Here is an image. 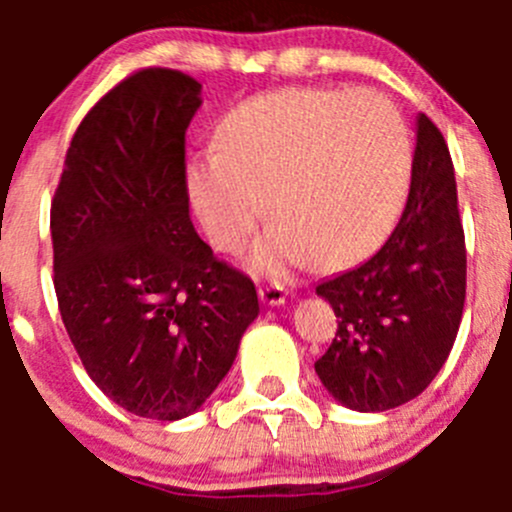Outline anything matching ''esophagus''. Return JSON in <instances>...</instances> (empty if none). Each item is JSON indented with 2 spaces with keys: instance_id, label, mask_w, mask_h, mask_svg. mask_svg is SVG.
Returning a JSON list of instances; mask_svg holds the SVG:
<instances>
[{
  "instance_id": "1",
  "label": "esophagus",
  "mask_w": 512,
  "mask_h": 512,
  "mask_svg": "<svg viewBox=\"0 0 512 512\" xmlns=\"http://www.w3.org/2000/svg\"><path fill=\"white\" fill-rule=\"evenodd\" d=\"M260 299L265 304H270V307H280L287 299V289L280 282H270V285L260 287Z\"/></svg>"
}]
</instances>
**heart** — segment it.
Listing matches in <instances>:
<instances>
[{
    "instance_id": "obj_1",
    "label": "heart",
    "mask_w": 512,
    "mask_h": 512,
    "mask_svg": "<svg viewBox=\"0 0 512 512\" xmlns=\"http://www.w3.org/2000/svg\"><path fill=\"white\" fill-rule=\"evenodd\" d=\"M414 178V136L374 91L280 89L218 118L213 151L188 158L183 188L220 252L250 242L262 213L275 223L255 247V270L312 260L349 267L374 255L401 218ZM266 205H261V198Z\"/></svg>"
}]
</instances>
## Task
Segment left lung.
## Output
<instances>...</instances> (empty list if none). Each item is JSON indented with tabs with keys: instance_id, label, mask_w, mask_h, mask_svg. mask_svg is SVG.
Masks as SVG:
<instances>
[{
	"instance_id": "8db88e82",
	"label": "left lung",
	"mask_w": 512,
	"mask_h": 512,
	"mask_svg": "<svg viewBox=\"0 0 512 512\" xmlns=\"http://www.w3.org/2000/svg\"><path fill=\"white\" fill-rule=\"evenodd\" d=\"M317 294L339 327L314 371L347 409H396L446 364L466 302V237L451 153L426 113L416 118L414 178L396 230Z\"/></svg>"
}]
</instances>
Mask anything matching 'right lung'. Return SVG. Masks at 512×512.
Listing matches in <instances>:
<instances>
[{"instance_id": "add662e5", "label": "right lung", "mask_w": 512, "mask_h": 512, "mask_svg": "<svg viewBox=\"0 0 512 512\" xmlns=\"http://www.w3.org/2000/svg\"><path fill=\"white\" fill-rule=\"evenodd\" d=\"M203 86L143 69L86 113L51 203L54 287L91 381L121 409L178 421L210 399L260 314L250 277L195 232L185 131Z\"/></svg>"}]
</instances>
